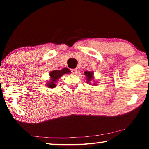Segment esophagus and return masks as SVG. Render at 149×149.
Masks as SVG:
<instances>
[{
  "label": "esophagus",
  "instance_id": "esophagus-1",
  "mask_svg": "<svg viewBox=\"0 0 149 149\" xmlns=\"http://www.w3.org/2000/svg\"><path fill=\"white\" fill-rule=\"evenodd\" d=\"M71 71L73 73V74H76V73H77V70L76 68H74V69H71Z\"/></svg>",
  "mask_w": 149,
  "mask_h": 149
}]
</instances>
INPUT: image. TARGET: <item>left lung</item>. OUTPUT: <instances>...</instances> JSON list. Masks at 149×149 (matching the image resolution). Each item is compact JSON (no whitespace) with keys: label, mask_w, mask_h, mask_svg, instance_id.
Segmentation results:
<instances>
[{"label":"left lung","mask_w":149,"mask_h":149,"mask_svg":"<svg viewBox=\"0 0 149 149\" xmlns=\"http://www.w3.org/2000/svg\"><path fill=\"white\" fill-rule=\"evenodd\" d=\"M84 75H86V79H87L86 81L87 83H88V84H89V83L93 79V78H94V77H93V72H85Z\"/></svg>","instance_id":"8db88e82"}]
</instances>
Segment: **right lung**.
<instances>
[{
	"mask_svg": "<svg viewBox=\"0 0 149 149\" xmlns=\"http://www.w3.org/2000/svg\"><path fill=\"white\" fill-rule=\"evenodd\" d=\"M70 73V70L69 69L64 68L61 70H53V71L50 72V80L47 83V86L49 88H54L56 87V84L57 81L58 80L60 77H62L65 74H69Z\"/></svg>",
	"mask_w": 149,
	"mask_h": 149,
	"instance_id": "1",
	"label": "right lung"
}]
</instances>
